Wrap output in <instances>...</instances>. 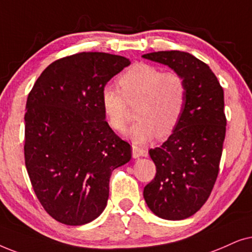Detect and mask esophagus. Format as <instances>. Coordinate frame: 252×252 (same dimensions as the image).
Returning a JSON list of instances; mask_svg holds the SVG:
<instances>
[{
  "instance_id": "1",
  "label": "esophagus",
  "mask_w": 252,
  "mask_h": 252,
  "mask_svg": "<svg viewBox=\"0 0 252 252\" xmlns=\"http://www.w3.org/2000/svg\"><path fill=\"white\" fill-rule=\"evenodd\" d=\"M132 157L139 158V157H147V150L144 149V147L132 145Z\"/></svg>"
}]
</instances>
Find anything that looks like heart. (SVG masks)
Listing matches in <instances>:
<instances>
[{
	"mask_svg": "<svg viewBox=\"0 0 252 252\" xmlns=\"http://www.w3.org/2000/svg\"><path fill=\"white\" fill-rule=\"evenodd\" d=\"M119 89L106 86L101 92L103 113L113 129L122 130L128 121V102L135 106L137 121L124 131L135 143L165 137L175 129L187 101V84L177 71L137 63L119 78Z\"/></svg>",
	"mask_w": 252,
	"mask_h": 252,
	"instance_id": "b5f03b06",
	"label": "heart"
}]
</instances>
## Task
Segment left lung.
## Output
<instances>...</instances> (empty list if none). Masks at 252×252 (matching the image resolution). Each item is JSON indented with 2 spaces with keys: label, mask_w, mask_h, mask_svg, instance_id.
<instances>
[{
  "label": "left lung",
  "mask_w": 252,
  "mask_h": 252,
  "mask_svg": "<svg viewBox=\"0 0 252 252\" xmlns=\"http://www.w3.org/2000/svg\"><path fill=\"white\" fill-rule=\"evenodd\" d=\"M183 76L187 101L182 116L162 145L149 151L156 177L144 188L149 209L166 220L192 216L216 183L226 135L223 90L210 66L180 50L144 54Z\"/></svg>",
  "instance_id": "obj_1"
}]
</instances>
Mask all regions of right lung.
Listing matches in <instances>:
<instances>
[{
  "label": "right lung",
  "instance_id": "1",
  "mask_svg": "<svg viewBox=\"0 0 252 252\" xmlns=\"http://www.w3.org/2000/svg\"><path fill=\"white\" fill-rule=\"evenodd\" d=\"M129 64L108 53L73 54L47 66L30 92L25 166L39 202L59 222L96 219L113 170L131 159V146L108 126L101 105L106 84Z\"/></svg>",
  "mask_w": 252,
  "mask_h": 252
}]
</instances>
